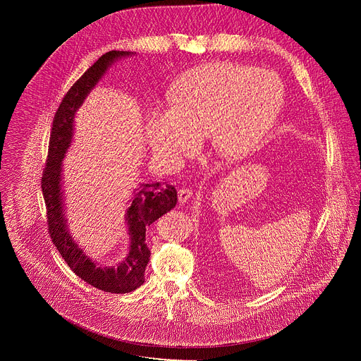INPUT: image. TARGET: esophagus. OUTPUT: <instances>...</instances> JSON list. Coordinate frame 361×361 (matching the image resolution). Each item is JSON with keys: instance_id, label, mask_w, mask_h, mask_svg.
Masks as SVG:
<instances>
[{"instance_id": "esophagus-1", "label": "esophagus", "mask_w": 361, "mask_h": 361, "mask_svg": "<svg viewBox=\"0 0 361 361\" xmlns=\"http://www.w3.org/2000/svg\"><path fill=\"white\" fill-rule=\"evenodd\" d=\"M191 197H192V191H191V188L183 187V188H180V190H178V201H180V202H187Z\"/></svg>"}]
</instances>
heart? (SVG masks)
I'll return each mask as SVG.
<instances>
[{"instance_id":"heart-1","label":"heart","mask_w":361,"mask_h":361,"mask_svg":"<svg viewBox=\"0 0 361 361\" xmlns=\"http://www.w3.org/2000/svg\"><path fill=\"white\" fill-rule=\"evenodd\" d=\"M170 109H151L145 133L156 156L180 160L210 135L223 157L238 159L260 144L284 104V85L271 71L213 63L178 77L169 91Z\"/></svg>"}]
</instances>
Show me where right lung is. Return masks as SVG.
<instances>
[{
  "label": "right lung",
  "instance_id": "1",
  "mask_svg": "<svg viewBox=\"0 0 361 361\" xmlns=\"http://www.w3.org/2000/svg\"><path fill=\"white\" fill-rule=\"evenodd\" d=\"M128 51H109L101 56L67 91L56 111L48 142V156L42 171L41 188L47 209L48 233L54 245L63 255L68 267L92 287L124 294L138 288L144 283V271L149 262V250L145 244V230L163 214L176 207L177 191L173 185L161 183L142 184L134 191V200L127 210V223L131 237L130 254L118 267L95 266L73 241L64 219L61 198V161L70 147L73 123L77 109L82 104L87 94L118 57L128 56Z\"/></svg>",
  "mask_w": 361,
  "mask_h": 361
}]
</instances>
